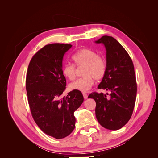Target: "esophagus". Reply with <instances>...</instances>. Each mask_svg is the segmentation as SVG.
<instances>
[{"instance_id":"34e87169","label":"esophagus","mask_w":158,"mask_h":158,"mask_svg":"<svg viewBox=\"0 0 158 158\" xmlns=\"http://www.w3.org/2000/svg\"><path fill=\"white\" fill-rule=\"evenodd\" d=\"M83 96H84V99H87V98H88V95H87L86 93L84 92V93H83Z\"/></svg>"}]
</instances>
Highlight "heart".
I'll return each mask as SVG.
<instances>
[{"mask_svg":"<svg viewBox=\"0 0 158 158\" xmlns=\"http://www.w3.org/2000/svg\"><path fill=\"white\" fill-rule=\"evenodd\" d=\"M72 59L77 66H84L83 70L84 77L76 80L70 84V88L85 92L88 91L94 83V79H102L106 73V63L102 57L96 52L89 49H81L76 52ZM63 75L70 80L76 78V67L71 64L63 66Z\"/></svg>","mask_w":158,"mask_h":158,"instance_id":"heart-1","label":"heart"}]
</instances>
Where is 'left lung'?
Here are the masks:
<instances>
[{
	"label": "left lung",
	"instance_id": "obj_1",
	"mask_svg": "<svg viewBox=\"0 0 158 158\" xmlns=\"http://www.w3.org/2000/svg\"><path fill=\"white\" fill-rule=\"evenodd\" d=\"M95 44H102L106 50V73L98 88L111 92L109 96L93 92L88 98L96 103L95 116L99 123L109 130L125 126L132 114L137 85L132 59L127 51L111 36L104 35Z\"/></svg>",
	"mask_w": 158,
	"mask_h": 158
}]
</instances>
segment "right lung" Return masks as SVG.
<instances>
[{
  "label": "right lung",
  "instance_id": "obj_1",
  "mask_svg": "<svg viewBox=\"0 0 158 158\" xmlns=\"http://www.w3.org/2000/svg\"><path fill=\"white\" fill-rule=\"evenodd\" d=\"M72 45L52 44L43 47L32 57L26 80L27 100L32 117L46 135L56 139L69 136L75 128L74 113L84 97L73 90L60 98L66 89L63 60Z\"/></svg>",
  "mask_w": 158,
  "mask_h": 158
}]
</instances>
